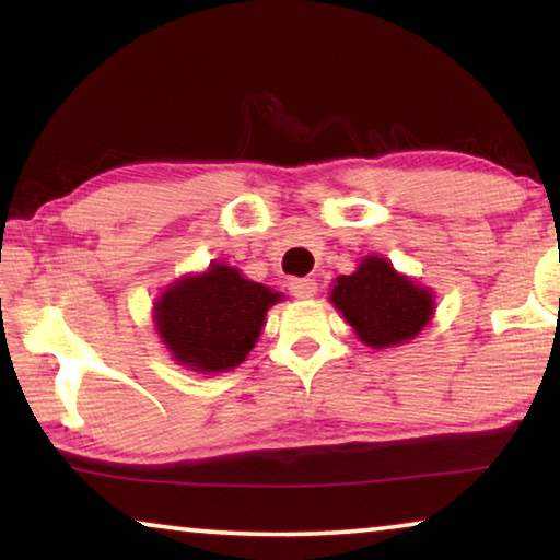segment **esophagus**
Returning a JSON list of instances; mask_svg holds the SVG:
<instances>
[{
	"label": "esophagus",
	"instance_id": "obj_1",
	"mask_svg": "<svg viewBox=\"0 0 560 560\" xmlns=\"http://www.w3.org/2000/svg\"><path fill=\"white\" fill-rule=\"evenodd\" d=\"M318 290V282L311 280V278H295L290 280V293L295 298H313Z\"/></svg>",
	"mask_w": 560,
	"mask_h": 560
}]
</instances>
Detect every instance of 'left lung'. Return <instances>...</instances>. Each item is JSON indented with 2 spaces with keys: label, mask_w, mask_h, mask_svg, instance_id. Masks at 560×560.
<instances>
[{
  "label": "left lung",
  "mask_w": 560,
  "mask_h": 560,
  "mask_svg": "<svg viewBox=\"0 0 560 560\" xmlns=\"http://www.w3.org/2000/svg\"><path fill=\"white\" fill-rule=\"evenodd\" d=\"M328 301L370 349L402 347L431 324L435 295L385 257L366 255L351 275L334 280Z\"/></svg>",
  "instance_id": "obj_1"
}]
</instances>
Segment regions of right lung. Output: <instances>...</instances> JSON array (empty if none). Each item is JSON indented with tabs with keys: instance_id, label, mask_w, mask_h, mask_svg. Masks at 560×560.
<instances>
[{
	"instance_id": "obj_1",
	"label": "right lung",
	"mask_w": 560,
	"mask_h": 560,
	"mask_svg": "<svg viewBox=\"0 0 560 560\" xmlns=\"http://www.w3.org/2000/svg\"><path fill=\"white\" fill-rule=\"evenodd\" d=\"M282 298L217 259L203 272L173 280L152 303V324L175 364L219 374L247 359L262 334L267 311Z\"/></svg>"
}]
</instances>
